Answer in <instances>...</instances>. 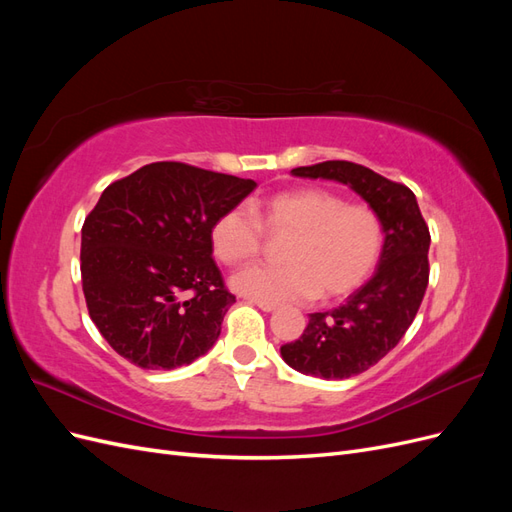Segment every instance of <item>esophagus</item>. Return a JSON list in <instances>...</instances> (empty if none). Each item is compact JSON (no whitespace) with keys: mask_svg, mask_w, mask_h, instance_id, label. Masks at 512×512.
<instances>
[{"mask_svg":"<svg viewBox=\"0 0 512 512\" xmlns=\"http://www.w3.org/2000/svg\"><path fill=\"white\" fill-rule=\"evenodd\" d=\"M250 303H254L256 307H260L262 312H275L277 303H269V301H260V299H250Z\"/></svg>","mask_w":512,"mask_h":512,"instance_id":"1","label":"esophagus"}]
</instances>
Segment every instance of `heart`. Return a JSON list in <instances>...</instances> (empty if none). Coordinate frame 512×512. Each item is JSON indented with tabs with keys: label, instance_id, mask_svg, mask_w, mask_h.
Masks as SVG:
<instances>
[{
	"label": "heart",
	"instance_id": "heart-1",
	"mask_svg": "<svg viewBox=\"0 0 512 512\" xmlns=\"http://www.w3.org/2000/svg\"><path fill=\"white\" fill-rule=\"evenodd\" d=\"M265 232L288 237L277 254L282 265L252 267L232 284L269 303L344 299L369 280L384 247V222L371 205L324 188H294L260 200L254 211H222L211 226L213 252L226 267H243L260 256Z\"/></svg>",
	"mask_w": 512,
	"mask_h": 512
}]
</instances>
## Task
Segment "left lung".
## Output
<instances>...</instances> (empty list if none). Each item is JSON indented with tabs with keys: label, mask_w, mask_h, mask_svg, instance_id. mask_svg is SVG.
<instances>
[{
	"label": "left lung",
	"mask_w": 512,
	"mask_h": 512,
	"mask_svg": "<svg viewBox=\"0 0 512 512\" xmlns=\"http://www.w3.org/2000/svg\"><path fill=\"white\" fill-rule=\"evenodd\" d=\"M290 173L350 185L384 222V247L374 277L344 305L309 314L303 335L282 346L284 361L301 374L346 380L389 354L416 318L429 284V228L408 185L367 166L329 160Z\"/></svg>",
	"instance_id": "obj_1"
}]
</instances>
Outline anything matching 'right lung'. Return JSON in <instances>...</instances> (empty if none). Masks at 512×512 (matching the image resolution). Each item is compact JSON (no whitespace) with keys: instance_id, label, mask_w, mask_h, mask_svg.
<instances>
[{"instance_id":"obj_1","label":"right lung","mask_w":512,"mask_h":512,"mask_svg":"<svg viewBox=\"0 0 512 512\" xmlns=\"http://www.w3.org/2000/svg\"><path fill=\"white\" fill-rule=\"evenodd\" d=\"M254 188L252 179L153 162L102 192L83 224L81 280L91 320L123 359L173 369L215 344L235 294L211 258V226Z\"/></svg>"}]
</instances>
